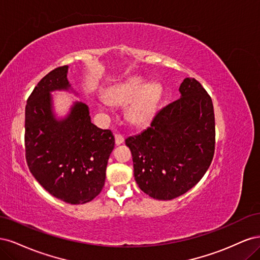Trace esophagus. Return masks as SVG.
<instances>
[{"instance_id": "esophagus-1", "label": "esophagus", "mask_w": 260, "mask_h": 260, "mask_svg": "<svg viewBox=\"0 0 260 260\" xmlns=\"http://www.w3.org/2000/svg\"><path fill=\"white\" fill-rule=\"evenodd\" d=\"M123 141H124V138L120 135V133H117V135H115V143L117 145L123 143Z\"/></svg>"}]
</instances>
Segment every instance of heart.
<instances>
[{"label": "heart", "mask_w": 260, "mask_h": 260, "mask_svg": "<svg viewBox=\"0 0 260 260\" xmlns=\"http://www.w3.org/2000/svg\"><path fill=\"white\" fill-rule=\"evenodd\" d=\"M161 94L159 84H147L144 78L132 76L108 88L104 93V99L112 105L127 104L132 100L127 109L128 120L135 125H145L156 115Z\"/></svg>", "instance_id": "obj_1"}]
</instances>
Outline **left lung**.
<instances>
[{"label":"left lung","mask_w":260,"mask_h":260,"mask_svg":"<svg viewBox=\"0 0 260 260\" xmlns=\"http://www.w3.org/2000/svg\"><path fill=\"white\" fill-rule=\"evenodd\" d=\"M181 98L156 113L147 129L125 139L139 187L156 200L179 198L199 183L215 154L214 105L195 78Z\"/></svg>","instance_id":"8db88e82"}]
</instances>
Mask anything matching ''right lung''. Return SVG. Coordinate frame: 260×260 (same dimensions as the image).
<instances>
[{
	"label": "right lung",
	"instance_id": "add662e5",
	"mask_svg": "<svg viewBox=\"0 0 260 260\" xmlns=\"http://www.w3.org/2000/svg\"><path fill=\"white\" fill-rule=\"evenodd\" d=\"M68 66L53 69L36 85L25 112L26 161L46 191L69 204H84L101 193L115 146L111 130L91 122L89 108L76 103L66 119L52 115L50 92L68 90Z\"/></svg>",
	"mask_w": 260,
	"mask_h": 260
}]
</instances>
